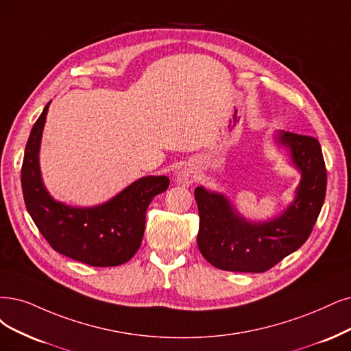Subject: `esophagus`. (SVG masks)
Segmentation results:
<instances>
[{
  "label": "esophagus",
  "instance_id": "34e87169",
  "mask_svg": "<svg viewBox=\"0 0 351 351\" xmlns=\"http://www.w3.org/2000/svg\"><path fill=\"white\" fill-rule=\"evenodd\" d=\"M178 180L180 184H185V185H189L192 182V178L188 172H182L179 176H178Z\"/></svg>",
  "mask_w": 351,
  "mask_h": 351
}]
</instances>
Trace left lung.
<instances>
[{"label": "left lung", "mask_w": 351, "mask_h": 351, "mask_svg": "<svg viewBox=\"0 0 351 351\" xmlns=\"http://www.w3.org/2000/svg\"><path fill=\"white\" fill-rule=\"evenodd\" d=\"M278 141L291 152L301 182L287 211L266 223H250L221 193L198 186V247L213 266L230 271L261 274L278 265L308 240L327 189V171L315 137L280 132Z\"/></svg>", "instance_id": "8db88e82"}]
</instances>
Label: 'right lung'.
Returning a JSON list of instances; mask_svg holds the SVG:
<instances>
[{"mask_svg":"<svg viewBox=\"0 0 351 351\" xmlns=\"http://www.w3.org/2000/svg\"><path fill=\"white\" fill-rule=\"evenodd\" d=\"M50 102L34 123L21 166L23 197L50 247L89 266H119L138 250L152 199L169 186L167 176L141 178L108 202L76 208L49 195L38 166V149Z\"/></svg>","mask_w":351,"mask_h":351,"instance_id":"obj_1","label":"right lung"}]
</instances>
